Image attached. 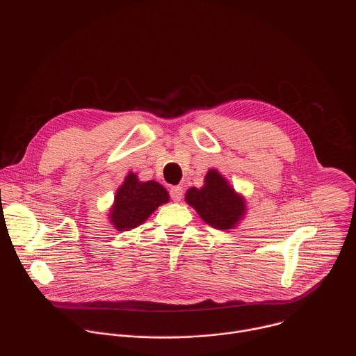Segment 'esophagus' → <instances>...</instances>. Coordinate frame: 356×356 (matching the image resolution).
I'll return each mask as SVG.
<instances>
[{"label":"esophagus","instance_id":"1","mask_svg":"<svg viewBox=\"0 0 356 356\" xmlns=\"http://www.w3.org/2000/svg\"><path fill=\"white\" fill-rule=\"evenodd\" d=\"M170 195H172L173 201L179 202V201L181 200V197H183V188L179 187V186H173V187L170 188Z\"/></svg>","mask_w":356,"mask_h":356}]
</instances>
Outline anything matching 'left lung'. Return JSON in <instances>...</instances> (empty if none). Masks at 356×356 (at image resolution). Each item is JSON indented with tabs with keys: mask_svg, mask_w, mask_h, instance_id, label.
<instances>
[{
	"mask_svg": "<svg viewBox=\"0 0 356 356\" xmlns=\"http://www.w3.org/2000/svg\"><path fill=\"white\" fill-rule=\"evenodd\" d=\"M184 198L202 221L221 231L236 228L248 211L245 197L217 169H210L202 187H190Z\"/></svg>",
	"mask_w": 356,
	"mask_h": 356,
	"instance_id": "left-lung-1",
	"label": "left lung"
}]
</instances>
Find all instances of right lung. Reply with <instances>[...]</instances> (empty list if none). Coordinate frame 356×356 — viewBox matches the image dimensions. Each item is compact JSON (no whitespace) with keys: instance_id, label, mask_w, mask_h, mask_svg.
Listing matches in <instances>:
<instances>
[{"instance_id":"add662e5","label":"right lung","mask_w":356,"mask_h":356,"mask_svg":"<svg viewBox=\"0 0 356 356\" xmlns=\"http://www.w3.org/2000/svg\"><path fill=\"white\" fill-rule=\"evenodd\" d=\"M166 202L169 193L162 184L155 180L140 181L136 173L129 172L115 191L108 221L117 231H131Z\"/></svg>"}]
</instances>
